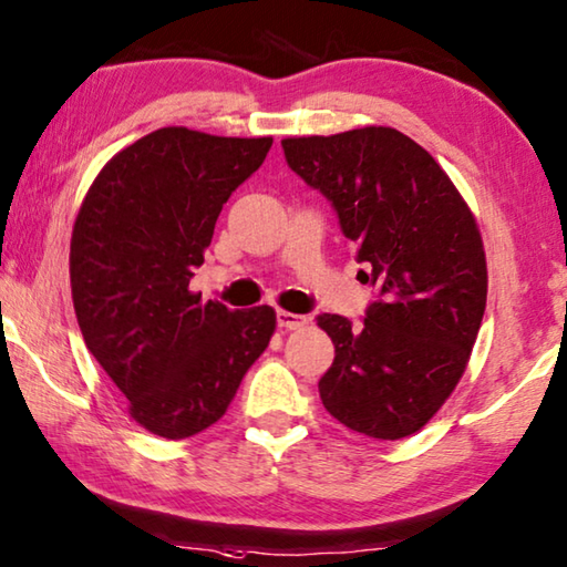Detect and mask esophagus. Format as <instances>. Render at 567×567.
<instances>
[{
  "label": "esophagus",
  "instance_id": "obj_1",
  "mask_svg": "<svg viewBox=\"0 0 567 567\" xmlns=\"http://www.w3.org/2000/svg\"><path fill=\"white\" fill-rule=\"evenodd\" d=\"M277 326L282 330H298L302 326H308V318L295 316V312H287V310H277Z\"/></svg>",
  "mask_w": 567,
  "mask_h": 567
}]
</instances>
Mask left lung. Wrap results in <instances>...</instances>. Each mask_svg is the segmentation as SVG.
Returning <instances> with one entry per match:
<instances>
[{"instance_id":"left-lung-1","label":"left lung","mask_w":567,"mask_h":567,"mask_svg":"<svg viewBox=\"0 0 567 567\" xmlns=\"http://www.w3.org/2000/svg\"><path fill=\"white\" fill-rule=\"evenodd\" d=\"M290 168L336 206L379 287L363 328L318 316L336 361L318 389L340 424L403 439L444 406L470 363L487 305L477 219L416 141L385 125L282 141Z\"/></svg>"}]
</instances>
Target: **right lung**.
<instances>
[{
  "instance_id": "1",
  "label": "right lung",
  "mask_w": 567,
  "mask_h": 567,
  "mask_svg": "<svg viewBox=\"0 0 567 567\" xmlns=\"http://www.w3.org/2000/svg\"><path fill=\"white\" fill-rule=\"evenodd\" d=\"M272 138L168 125L118 151L90 184L70 239L85 346L151 434L186 439L227 413L277 328L269 305L229 310L188 290L231 192Z\"/></svg>"
}]
</instances>
